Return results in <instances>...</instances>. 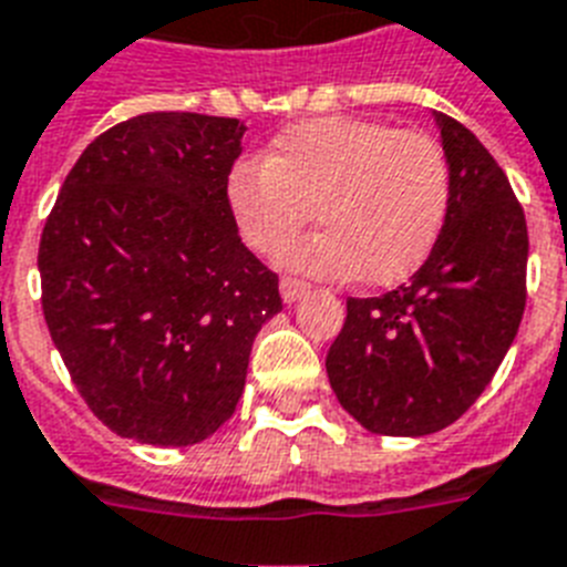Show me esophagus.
I'll use <instances>...</instances> for the list:
<instances>
[{
    "label": "esophagus",
    "instance_id": "esophagus-1",
    "mask_svg": "<svg viewBox=\"0 0 567 567\" xmlns=\"http://www.w3.org/2000/svg\"><path fill=\"white\" fill-rule=\"evenodd\" d=\"M310 292V284L307 280H298V278H280V298L287 303L301 301L303 295Z\"/></svg>",
    "mask_w": 567,
    "mask_h": 567
}]
</instances>
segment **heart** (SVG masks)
Here are the masks:
<instances>
[{
  "mask_svg": "<svg viewBox=\"0 0 567 567\" xmlns=\"http://www.w3.org/2000/svg\"><path fill=\"white\" fill-rule=\"evenodd\" d=\"M452 196L437 138L371 118H312L278 135L264 162L228 173L226 203L240 240L275 255L312 209L322 231L278 255L318 278L396 284L423 264Z\"/></svg>",
  "mask_w": 567,
  "mask_h": 567,
  "instance_id": "heart-1",
  "label": "heart"
}]
</instances>
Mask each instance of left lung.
I'll use <instances>...</instances> for the list:
<instances>
[{
    "instance_id": "obj_1",
    "label": "left lung",
    "mask_w": 567,
    "mask_h": 567,
    "mask_svg": "<svg viewBox=\"0 0 567 567\" xmlns=\"http://www.w3.org/2000/svg\"><path fill=\"white\" fill-rule=\"evenodd\" d=\"M432 115L452 171L441 234L409 284L348 298L327 353L341 409L388 437L455 423L489 385L525 316V210L489 150L455 118Z\"/></svg>"
}]
</instances>
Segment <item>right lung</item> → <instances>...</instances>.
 Wrapping results in <instances>:
<instances>
[{
  "mask_svg": "<svg viewBox=\"0 0 567 567\" xmlns=\"http://www.w3.org/2000/svg\"><path fill=\"white\" fill-rule=\"evenodd\" d=\"M246 121L144 112L97 135L40 240L42 316L106 429L194 446L237 409L255 336L284 310L226 182Z\"/></svg>",
  "mask_w": 567,
  "mask_h": 567,
  "instance_id": "add662e5",
  "label": "right lung"
}]
</instances>
